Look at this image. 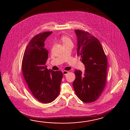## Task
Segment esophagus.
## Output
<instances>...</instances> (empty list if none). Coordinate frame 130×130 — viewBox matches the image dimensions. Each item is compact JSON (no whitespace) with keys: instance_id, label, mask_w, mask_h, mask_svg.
I'll use <instances>...</instances> for the list:
<instances>
[{"instance_id":"1","label":"esophagus","mask_w":130,"mask_h":130,"mask_svg":"<svg viewBox=\"0 0 130 130\" xmlns=\"http://www.w3.org/2000/svg\"><path fill=\"white\" fill-rule=\"evenodd\" d=\"M69 72L68 71H63V73L64 75H66V74H67V73H68Z\"/></svg>"}]
</instances>
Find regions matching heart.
I'll return each mask as SVG.
<instances>
[{"label": "heart", "instance_id": "1", "mask_svg": "<svg viewBox=\"0 0 130 130\" xmlns=\"http://www.w3.org/2000/svg\"><path fill=\"white\" fill-rule=\"evenodd\" d=\"M61 40L63 44V45L70 44H72L71 39H70V38L68 36H63L62 37Z\"/></svg>", "mask_w": 130, "mask_h": 130}]
</instances>
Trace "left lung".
I'll return each mask as SVG.
<instances>
[{"label":"left lung","mask_w":130,"mask_h":130,"mask_svg":"<svg viewBox=\"0 0 130 130\" xmlns=\"http://www.w3.org/2000/svg\"><path fill=\"white\" fill-rule=\"evenodd\" d=\"M77 36V55L85 64L84 73L76 70L73 82L75 93L82 102L91 103L100 97L105 88L107 59L100 41L88 32L75 30Z\"/></svg>","instance_id":"8db88e82"}]
</instances>
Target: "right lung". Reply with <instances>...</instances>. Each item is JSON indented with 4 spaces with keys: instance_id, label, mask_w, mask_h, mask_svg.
Here are the masks:
<instances>
[{
    "instance_id": "obj_1",
    "label": "right lung",
    "mask_w": 130,
    "mask_h": 130,
    "mask_svg": "<svg viewBox=\"0 0 130 130\" xmlns=\"http://www.w3.org/2000/svg\"><path fill=\"white\" fill-rule=\"evenodd\" d=\"M53 31L39 33L30 40L22 59L23 76L28 88L40 102H52L60 92L63 73L48 70L45 66L48 52L44 48L45 39Z\"/></svg>"
}]
</instances>
